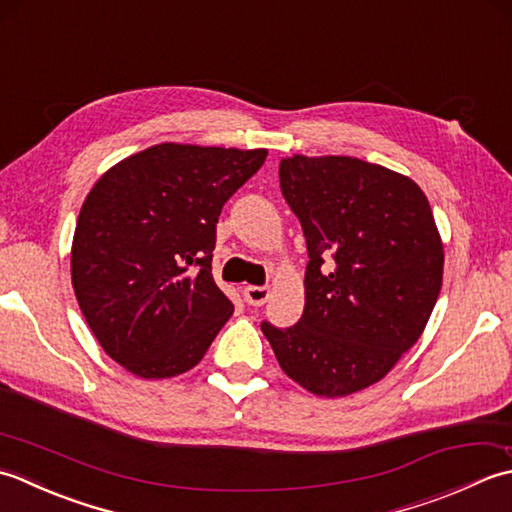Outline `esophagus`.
Returning <instances> with one entry per match:
<instances>
[{
    "mask_svg": "<svg viewBox=\"0 0 512 512\" xmlns=\"http://www.w3.org/2000/svg\"><path fill=\"white\" fill-rule=\"evenodd\" d=\"M243 296H245V300H247V305L260 307V305H265V302L269 300L271 289H269V287H258V285H247V287L243 289Z\"/></svg>",
    "mask_w": 512,
    "mask_h": 512,
    "instance_id": "1",
    "label": "esophagus"
}]
</instances>
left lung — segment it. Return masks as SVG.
Wrapping results in <instances>:
<instances>
[{"instance_id":"1","label":"left lung","mask_w":512,"mask_h":512,"mask_svg":"<svg viewBox=\"0 0 512 512\" xmlns=\"http://www.w3.org/2000/svg\"><path fill=\"white\" fill-rule=\"evenodd\" d=\"M278 174L307 238L305 311L263 333L302 389L344 398L420 340L442 289V236L420 185L384 165L294 154Z\"/></svg>"}]
</instances>
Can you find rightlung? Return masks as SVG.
<instances>
[{"label":"right lung","mask_w":512,"mask_h":512,"mask_svg":"<svg viewBox=\"0 0 512 512\" xmlns=\"http://www.w3.org/2000/svg\"><path fill=\"white\" fill-rule=\"evenodd\" d=\"M265 156V148L159 143L92 185L72 236V289L125 371L145 380L190 371L234 314L212 276L216 223Z\"/></svg>","instance_id":"obj_1"}]
</instances>
